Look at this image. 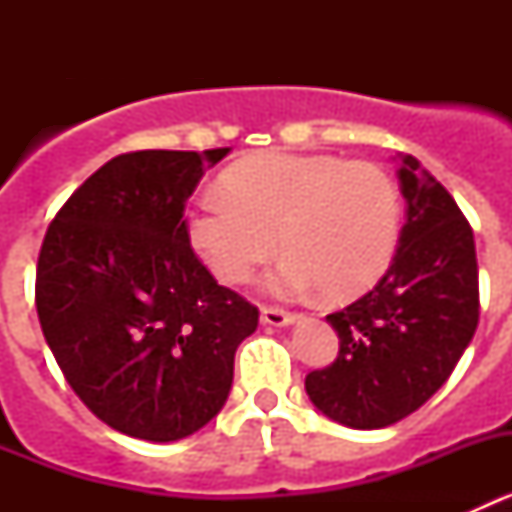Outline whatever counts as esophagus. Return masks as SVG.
I'll return each instance as SVG.
<instances>
[{
    "mask_svg": "<svg viewBox=\"0 0 512 512\" xmlns=\"http://www.w3.org/2000/svg\"><path fill=\"white\" fill-rule=\"evenodd\" d=\"M261 323L264 325H274V328H282V325L295 323V312L282 310V307H261Z\"/></svg>",
    "mask_w": 512,
    "mask_h": 512,
    "instance_id": "34e87169",
    "label": "esophagus"
}]
</instances>
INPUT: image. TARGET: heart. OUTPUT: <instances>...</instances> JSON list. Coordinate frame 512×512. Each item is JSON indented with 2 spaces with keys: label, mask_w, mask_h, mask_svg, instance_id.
<instances>
[{
  "label": "heart",
  "mask_w": 512,
  "mask_h": 512,
  "mask_svg": "<svg viewBox=\"0 0 512 512\" xmlns=\"http://www.w3.org/2000/svg\"><path fill=\"white\" fill-rule=\"evenodd\" d=\"M400 230V189L382 166L300 153L243 158L187 215L189 243L220 282H251L282 246L271 287H320L333 302L356 300L387 274Z\"/></svg>",
  "instance_id": "b5f03b06"
}]
</instances>
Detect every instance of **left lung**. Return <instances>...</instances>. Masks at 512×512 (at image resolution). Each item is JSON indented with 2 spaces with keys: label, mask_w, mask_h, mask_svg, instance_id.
<instances>
[{
  "label": "left lung",
  "mask_w": 512,
  "mask_h": 512,
  "mask_svg": "<svg viewBox=\"0 0 512 512\" xmlns=\"http://www.w3.org/2000/svg\"><path fill=\"white\" fill-rule=\"evenodd\" d=\"M408 220L377 287L328 323L338 356L305 377L312 405L348 428H384L431 400L479 323L472 225L418 158L402 156Z\"/></svg>",
  "instance_id": "1"
}]
</instances>
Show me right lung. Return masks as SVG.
Listing matches in <instances>:
<instances>
[{
    "label": "right lung",
    "mask_w": 512,
    "mask_h": 512,
    "mask_svg": "<svg viewBox=\"0 0 512 512\" xmlns=\"http://www.w3.org/2000/svg\"><path fill=\"white\" fill-rule=\"evenodd\" d=\"M230 148L130 151L56 212L35 269L43 336L79 400L115 431L179 441L228 400L259 307L215 282L184 207Z\"/></svg>",
    "instance_id": "add662e5"
}]
</instances>
